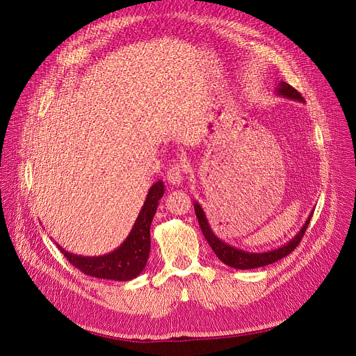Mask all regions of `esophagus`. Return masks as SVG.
Returning a JSON list of instances; mask_svg holds the SVG:
<instances>
[{
    "label": "esophagus",
    "instance_id": "1",
    "mask_svg": "<svg viewBox=\"0 0 356 356\" xmlns=\"http://www.w3.org/2000/svg\"><path fill=\"white\" fill-rule=\"evenodd\" d=\"M186 173V165L181 163H173L167 168V181L170 184H180Z\"/></svg>",
    "mask_w": 356,
    "mask_h": 356
}]
</instances>
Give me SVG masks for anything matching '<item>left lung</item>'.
I'll list each match as a JSON object with an SVG mask.
<instances>
[{"instance_id": "left-lung-1", "label": "left lung", "mask_w": 356, "mask_h": 356, "mask_svg": "<svg viewBox=\"0 0 356 356\" xmlns=\"http://www.w3.org/2000/svg\"><path fill=\"white\" fill-rule=\"evenodd\" d=\"M277 92L280 93V95H283V97L290 98V99H294V101H305V98L302 97V93L296 90L291 85H289L286 82L278 83ZM195 212H196V216H197L199 227H200L204 238H207L208 244L213 250V252L218 255V258L222 261L223 264H227V266L234 267V268H238V270H251V268L264 267V266L273 264V263H275V261L287 257L290 252L294 251V248L298 244H300V241L303 239V236L306 234V229L309 227V222H310V218H312V215H310V218L306 220L302 231L298 232L294 236V239H291L287 245L278 248V250H274V251L263 252V254H250V252H245L242 250H236L234 247H229L228 244H225V242H222L219 238H216L215 234L211 231L209 223H208L207 218H204V213H203L199 203H195Z\"/></svg>"}]
</instances>
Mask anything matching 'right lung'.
Listing matches in <instances>:
<instances>
[{"mask_svg": "<svg viewBox=\"0 0 356 356\" xmlns=\"http://www.w3.org/2000/svg\"><path fill=\"white\" fill-rule=\"evenodd\" d=\"M163 193V181H157L152 186L133 231L114 252L104 257H81L72 255L59 247L60 252L74 268L89 277L115 280V282L136 278L147 264L149 254V225H152Z\"/></svg>", "mask_w": 356, "mask_h": 356, "instance_id": "obj_1", "label": "right lung"}]
</instances>
